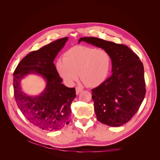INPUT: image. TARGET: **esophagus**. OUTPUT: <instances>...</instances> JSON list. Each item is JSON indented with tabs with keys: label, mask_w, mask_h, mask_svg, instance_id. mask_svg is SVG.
Masks as SVG:
<instances>
[{
	"label": "esophagus",
	"mask_w": 160,
	"mask_h": 160,
	"mask_svg": "<svg viewBox=\"0 0 160 160\" xmlns=\"http://www.w3.org/2000/svg\"><path fill=\"white\" fill-rule=\"evenodd\" d=\"M75 90H76V94H77V95H79V93H81V92L82 91V90H83V89H82L80 88H79V87H77Z\"/></svg>",
	"instance_id": "1"
}]
</instances>
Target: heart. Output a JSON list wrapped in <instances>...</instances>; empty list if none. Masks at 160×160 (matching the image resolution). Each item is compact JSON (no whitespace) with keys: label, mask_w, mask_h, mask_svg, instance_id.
<instances>
[{"label":"heart","mask_w":160,"mask_h":160,"mask_svg":"<svg viewBox=\"0 0 160 160\" xmlns=\"http://www.w3.org/2000/svg\"><path fill=\"white\" fill-rule=\"evenodd\" d=\"M111 57L105 50L87 46H74L67 50L62 59L57 62L61 78L68 84L78 79L88 87H96L107 78L111 68Z\"/></svg>","instance_id":"obj_1"}]
</instances>
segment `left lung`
I'll return each mask as SVG.
<instances>
[{
    "instance_id": "1",
    "label": "left lung",
    "mask_w": 160,
    "mask_h": 160,
    "mask_svg": "<svg viewBox=\"0 0 160 160\" xmlns=\"http://www.w3.org/2000/svg\"><path fill=\"white\" fill-rule=\"evenodd\" d=\"M81 41L107 51L111 57L112 74L92 89L98 120L112 127L128 123L137 113L146 95L142 62L125 45L91 37H81L79 43Z\"/></svg>"
}]
</instances>
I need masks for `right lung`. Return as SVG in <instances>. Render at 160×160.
Wrapping results in <instances>:
<instances>
[{
  "label": "right lung",
  "mask_w": 160,
  "mask_h": 160,
  "mask_svg": "<svg viewBox=\"0 0 160 160\" xmlns=\"http://www.w3.org/2000/svg\"><path fill=\"white\" fill-rule=\"evenodd\" d=\"M67 40L68 37L59 38L28 53L19 62L13 74L14 95L17 106L31 123L42 130H59L69 123L75 89L62 83V79L53 63ZM28 74L40 75L46 81V88L39 96H31L22 91L20 81Z\"/></svg>",
  "instance_id": "obj_1"
}]
</instances>
